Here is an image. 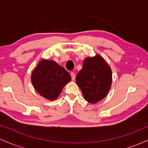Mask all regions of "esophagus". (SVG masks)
Wrapping results in <instances>:
<instances>
[{
    "instance_id": "esophagus-1",
    "label": "esophagus",
    "mask_w": 148,
    "mask_h": 148,
    "mask_svg": "<svg viewBox=\"0 0 148 148\" xmlns=\"http://www.w3.org/2000/svg\"><path fill=\"white\" fill-rule=\"evenodd\" d=\"M70 75H71V77H72V81H74V80H75V78H76V74H74V72H72L70 74Z\"/></svg>"
}]
</instances>
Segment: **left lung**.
Instances as JSON below:
<instances>
[{"label": "left lung", "mask_w": 148, "mask_h": 148, "mask_svg": "<svg viewBox=\"0 0 148 148\" xmlns=\"http://www.w3.org/2000/svg\"><path fill=\"white\" fill-rule=\"evenodd\" d=\"M84 99L96 103L107 95L112 84L111 67L99 54L84 59L83 67L76 77Z\"/></svg>", "instance_id": "8db88e82"}]
</instances>
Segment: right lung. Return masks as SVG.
I'll use <instances>...</instances> for the list:
<instances>
[{"instance_id":"1","label":"right lung","mask_w":148,"mask_h":148,"mask_svg":"<svg viewBox=\"0 0 148 148\" xmlns=\"http://www.w3.org/2000/svg\"><path fill=\"white\" fill-rule=\"evenodd\" d=\"M70 81L69 72L54 60H41L31 74L35 90L50 101L56 99L64 86Z\"/></svg>"}]
</instances>
